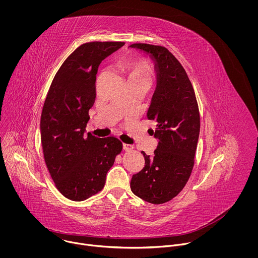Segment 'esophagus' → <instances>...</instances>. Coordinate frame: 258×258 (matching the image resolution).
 Listing matches in <instances>:
<instances>
[{
	"label": "esophagus",
	"instance_id": "esophagus-1",
	"mask_svg": "<svg viewBox=\"0 0 258 258\" xmlns=\"http://www.w3.org/2000/svg\"><path fill=\"white\" fill-rule=\"evenodd\" d=\"M123 149L125 151H131V150H133V146L130 144H123Z\"/></svg>",
	"mask_w": 258,
	"mask_h": 258
}]
</instances>
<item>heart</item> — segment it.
Masks as SVG:
<instances>
[{"instance_id": "b5f03b06", "label": "heart", "mask_w": 258, "mask_h": 258, "mask_svg": "<svg viewBox=\"0 0 258 258\" xmlns=\"http://www.w3.org/2000/svg\"><path fill=\"white\" fill-rule=\"evenodd\" d=\"M123 73L127 75L128 81L142 80L149 82L150 68L147 61L142 58H131L123 64Z\"/></svg>"}]
</instances>
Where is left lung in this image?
<instances>
[{"mask_svg":"<svg viewBox=\"0 0 258 258\" xmlns=\"http://www.w3.org/2000/svg\"><path fill=\"white\" fill-rule=\"evenodd\" d=\"M154 60L157 85L148 109L157 123L154 156L141 153L145 167L131 179V190L148 203L160 205L174 199L186 184L200 135V112L192 85L180 61L164 46L133 43Z\"/></svg>","mask_w":258,"mask_h":258,"instance_id":"left-lung-1","label":"left lung"}]
</instances>
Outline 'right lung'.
<instances>
[{"label":"right lung","mask_w":258,"mask_h":258,"mask_svg":"<svg viewBox=\"0 0 258 258\" xmlns=\"http://www.w3.org/2000/svg\"><path fill=\"white\" fill-rule=\"evenodd\" d=\"M123 45L122 41L81 44L64 60L46 95L40 117L43 157L56 188L69 200L84 201L100 191L122 151L119 139L85 134V128L96 97L98 67Z\"/></svg>","instance_id":"obj_1"}]
</instances>
